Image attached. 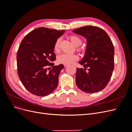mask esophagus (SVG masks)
I'll use <instances>...</instances> for the list:
<instances>
[{
	"label": "esophagus",
	"mask_w": 132,
	"mask_h": 132,
	"mask_svg": "<svg viewBox=\"0 0 132 132\" xmlns=\"http://www.w3.org/2000/svg\"><path fill=\"white\" fill-rule=\"evenodd\" d=\"M64 67H68V65H67V64H64Z\"/></svg>",
	"instance_id": "obj_1"
}]
</instances>
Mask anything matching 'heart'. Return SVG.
I'll return each instance as SVG.
<instances>
[{"mask_svg":"<svg viewBox=\"0 0 132 132\" xmlns=\"http://www.w3.org/2000/svg\"><path fill=\"white\" fill-rule=\"evenodd\" d=\"M69 39L70 41L73 43V45L75 46H79L81 45L82 43V39L78 36L75 35H71L69 36ZM60 43H61V39L58 38L56 41H55L53 49L55 52L58 53L59 52V46H60ZM77 50L79 51V48H78ZM79 59L78 55L75 54H65L63 53L61 55H59L57 57V61L58 63L63 64H67L69 65L74 63V62L78 61Z\"/></svg>","mask_w":132,"mask_h":132,"instance_id":"1","label":"heart"}]
</instances>
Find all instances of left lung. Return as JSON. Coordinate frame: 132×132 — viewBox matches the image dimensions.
<instances>
[{"label": "left lung", "instance_id": "obj_1", "mask_svg": "<svg viewBox=\"0 0 132 132\" xmlns=\"http://www.w3.org/2000/svg\"><path fill=\"white\" fill-rule=\"evenodd\" d=\"M73 32L87 39L85 55L79 62L84 69L77 68V85L85 93L100 91L109 82L114 69L112 42L106 32L97 26H83Z\"/></svg>", "mask_w": 132, "mask_h": 132}]
</instances>
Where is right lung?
Segmentation results:
<instances>
[{"instance_id":"add662e5","label":"right lung","mask_w":132,"mask_h":132,"mask_svg":"<svg viewBox=\"0 0 132 132\" xmlns=\"http://www.w3.org/2000/svg\"><path fill=\"white\" fill-rule=\"evenodd\" d=\"M64 32L39 27L22 40L16 55L18 74L23 85L31 94L45 96L57 87L64 65H54L53 47Z\"/></svg>"}]
</instances>
